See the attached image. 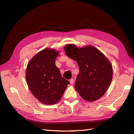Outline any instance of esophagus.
I'll return each mask as SVG.
<instances>
[{
	"instance_id": "34e87169",
	"label": "esophagus",
	"mask_w": 134,
	"mask_h": 134,
	"mask_svg": "<svg viewBox=\"0 0 134 134\" xmlns=\"http://www.w3.org/2000/svg\"><path fill=\"white\" fill-rule=\"evenodd\" d=\"M70 83L71 84H73V83H74V79H71L70 80Z\"/></svg>"
}]
</instances>
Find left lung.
I'll return each instance as SVG.
<instances>
[{"mask_svg":"<svg viewBox=\"0 0 134 134\" xmlns=\"http://www.w3.org/2000/svg\"><path fill=\"white\" fill-rule=\"evenodd\" d=\"M64 50L68 56L75 60L80 72L76 76L75 88L82 98L93 102L102 97L112 79L111 63L97 48L90 45L78 48L67 44Z\"/></svg>","mask_w":134,"mask_h":134,"instance_id":"obj_1","label":"left lung"}]
</instances>
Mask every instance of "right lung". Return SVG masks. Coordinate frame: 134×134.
<instances>
[{"label": "right lung", "mask_w": 134, "mask_h": 134, "mask_svg": "<svg viewBox=\"0 0 134 134\" xmlns=\"http://www.w3.org/2000/svg\"><path fill=\"white\" fill-rule=\"evenodd\" d=\"M58 51L44 48L27 65L26 78L28 88L34 96L45 104L58 102L70 84L63 78L55 65Z\"/></svg>", "instance_id": "add662e5"}]
</instances>
